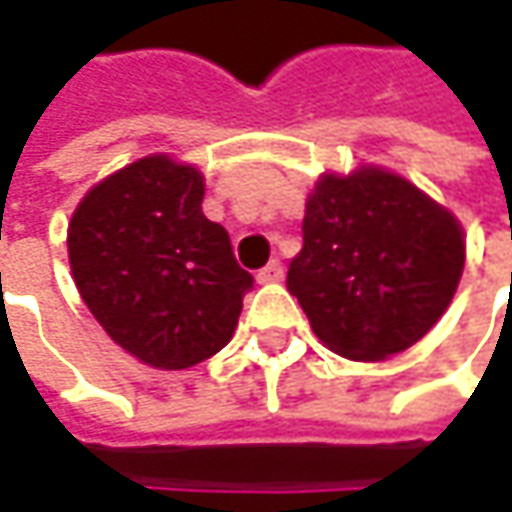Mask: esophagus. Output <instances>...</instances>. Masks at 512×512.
Returning <instances> with one entry per match:
<instances>
[{
	"mask_svg": "<svg viewBox=\"0 0 512 512\" xmlns=\"http://www.w3.org/2000/svg\"><path fill=\"white\" fill-rule=\"evenodd\" d=\"M281 278H284L281 260H269V263L257 272V281H260V284H275V281H281Z\"/></svg>",
	"mask_w": 512,
	"mask_h": 512,
	"instance_id": "1",
	"label": "esophagus"
}]
</instances>
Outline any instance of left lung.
I'll use <instances>...</instances> for the list:
<instances>
[{
	"label": "left lung",
	"instance_id": "1",
	"mask_svg": "<svg viewBox=\"0 0 512 512\" xmlns=\"http://www.w3.org/2000/svg\"><path fill=\"white\" fill-rule=\"evenodd\" d=\"M465 243L457 219L409 180L361 168L323 174L287 266L314 335L353 361H379L421 341L454 299Z\"/></svg>",
	"mask_w": 512,
	"mask_h": 512
}]
</instances>
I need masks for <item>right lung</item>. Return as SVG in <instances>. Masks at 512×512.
Instances as JSON below:
<instances>
[{
  "label": "right lung",
  "mask_w": 512,
  "mask_h": 512,
  "mask_svg": "<svg viewBox=\"0 0 512 512\" xmlns=\"http://www.w3.org/2000/svg\"><path fill=\"white\" fill-rule=\"evenodd\" d=\"M201 201L204 177L192 165L145 156L97 183L67 228L88 311L115 344L162 370L216 356L255 287Z\"/></svg>",
  "instance_id": "right-lung-1"
}]
</instances>
